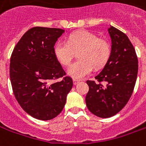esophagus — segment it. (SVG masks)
<instances>
[{"mask_svg":"<svg viewBox=\"0 0 146 146\" xmlns=\"http://www.w3.org/2000/svg\"><path fill=\"white\" fill-rule=\"evenodd\" d=\"M79 83H80V80L76 79H73V84H74V85H76V84H79Z\"/></svg>","mask_w":146,"mask_h":146,"instance_id":"1","label":"esophagus"}]
</instances>
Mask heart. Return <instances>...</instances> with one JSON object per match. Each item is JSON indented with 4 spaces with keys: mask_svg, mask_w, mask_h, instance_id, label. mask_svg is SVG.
<instances>
[{
    "mask_svg": "<svg viewBox=\"0 0 146 146\" xmlns=\"http://www.w3.org/2000/svg\"><path fill=\"white\" fill-rule=\"evenodd\" d=\"M80 60L70 65L67 73L74 79H83L92 73L94 66L100 67L104 65L111 54L110 43L100 39L95 33L88 30H80L68 36L67 42L60 40L54 44V54L59 62L68 66L79 51Z\"/></svg>",
    "mask_w": 146,
    "mask_h": 146,
    "instance_id": "b5f03b06",
    "label": "heart"
}]
</instances>
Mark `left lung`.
Returning a JSON list of instances; mask_svg holds the SVG:
<instances>
[{"mask_svg": "<svg viewBox=\"0 0 146 146\" xmlns=\"http://www.w3.org/2000/svg\"><path fill=\"white\" fill-rule=\"evenodd\" d=\"M108 32L111 54L95 77L97 81H87L89 91L85 98L89 111L101 118L114 116L125 106L133 93L138 69L136 52L127 36L112 26Z\"/></svg>", "mask_w": 146, "mask_h": 146, "instance_id": "8db88e82", "label": "left lung"}]
</instances>
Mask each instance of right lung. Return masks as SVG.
<instances>
[{
	"instance_id": "1",
	"label": "right lung",
	"mask_w": 146,
	"mask_h": 146,
	"mask_svg": "<svg viewBox=\"0 0 146 146\" xmlns=\"http://www.w3.org/2000/svg\"><path fill=\"white\" fill-rule=\"evenodd\" d=\"M65 30L33 27L15 45L10 60V80L15 97L29 115L49 120L63 110L73 80L56 59L54 46Z\"/></svg>"
}]
</instances>
